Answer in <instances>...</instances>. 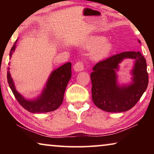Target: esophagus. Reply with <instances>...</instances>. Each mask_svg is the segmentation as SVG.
<instances>
[{
  "mask_svg": "<svg viewBox=\"0 0 154 154\" xmlns=\"http://www.w3.org/2000/svg\"><path fill=\"white\" fill-rule=\"evenodd\" d=\"M73 69H74V71L76 72H80V71H83V69H84V66H83V62L80 61L77 62V63L74 65Z\"/></svg>",
  "mask_w": 154,
  "mask_h": 154,
  "instance_id": "obj_1",
  "label": "esophagus"
}]
</instances>
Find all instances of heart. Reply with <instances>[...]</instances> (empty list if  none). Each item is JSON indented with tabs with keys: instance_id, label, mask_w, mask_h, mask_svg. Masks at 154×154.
Wrapping results in <instances>:
<instances>
[{
	"instance_id": "obj_1",
	"label": "heart",
	"mask_w": 154,
	"mask_h": 154,
	"mask_svg": "<svg viewBox=\"0 0 154 154\" xmlns=\"http://www.w3.org/2000/svg\"><path fill=\"white\" fill-rule=\"evenodd\" d=\"M84 48L92 49V57L96 60L105 58L113 49L114 45L111 41L106 40L103 36H94L87 38L83 43Z\"/></svg>"
}]
</instances>
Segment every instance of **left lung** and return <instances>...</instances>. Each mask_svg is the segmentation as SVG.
I'll list each match as a JSON object with an SVG mask.
<instances>
[{"label": "left lung", "instance_id": "left-lung-1", "mask_svg": "<svg viewBox=\"0 0 154 154\" xmlns=\"http://www.w3.org/2000/svg\"><path fill=\"white\" fill-rule=\"evenodd\" d=\"M138 41L140 43V40ZM128 58L135 60L131 82L119 85L116 72L119 69V64ZM90 78L94 105L111 113L124 112L133 107L145 92L149 82L147 63L140 51L122 52L99 62L93 67Z\"/></svg>", "mask_w": 154, "mask_h": 154}]
</instances>
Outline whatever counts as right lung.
I'll return each instance as SVG.
<instances>
[{
    "mask_svg": "<svg viewBox=\"0 0 154 154\" xmlns=\"http://www.w3.org/2000/svg\"><path fill=\"white\" fill-rule=\"evenodd\" d=\"M17 39L11 48L9 59L16 48ZM10 64V62L9 65ZM7 71V81L15 98L25 109L32 113H47L55 111L62 105L65 90L71 78V63L67 62L51 72L40 95L34 99L25 98L15 89L14 80L10 74V68Z\"/></svg>",
    "mask_w": 154,
    "mask_h": 154,
    "instance_id": "right-lung-1",
    "label": "right lung"
}]
</instances>
